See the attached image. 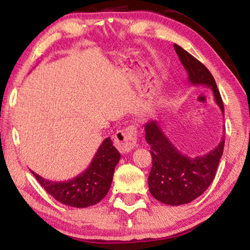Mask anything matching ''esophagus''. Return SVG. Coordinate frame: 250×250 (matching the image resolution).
Returning a JSON list of instances; mask_svg holds the SVG:
<instances>
[{
  "label": "esophagus",
  "instance_id": "1",
  "mask_svg": "<svg viewBox=\"0 0 250 250\" xmlns=\"http://www.w3.org/2000/svg\"><path fill=\"white\" fill-rule=\"evenodd\" d=\"M137 140V128L134 125H129L126 128L118 130L115 134V146L121 153H128L132 150Z\"/></svg>",
  "mask_w": 250,
  "mask_h": 250
}]
</instances>
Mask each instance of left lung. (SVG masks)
<instances>
[{
	"instance_id": "1",
	"label": "left lung",
	"mask_w": 250,
	"mask_h": 250,
	"mask_svg": "<svg viewBox=\"0 0 250 250\" xmlns=\"http://www.w3.org/2000/svg\"><path fill=\"white\" fill-rule=\"evenodd\" d=\"M174 49L188 71L189 83L209 87L224 115L222 97L210 71L181 46L174 44ZM145 130L152 155V168L147 177L151 195L164 204L174 206L188 204L201 196L216 174L225 145L224 138L214 150L192 159L176 149L158 121H149L146 124Z\"/></svg>"
}]
</instances>
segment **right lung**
I'll return each instance as SVG.
<instances>
[{
	"instance_id": "obj_1",
	"label": "right lung",
	"mask_w": 250,
	"mask_h": 250,
	"mask_svg": "<svg viewBox=\"0 0 250 250\" xmlns=\"http://www.w3.org/2000/svg\"><path fill=\"white\" fill-rule=\"evenodd\" d=\"M120 153L110 138L104 139L89 167L82 174L62 182H53L33 172L45 191L62 204L83 208L99 203L107 195Z\"/></svg>"
}]
</instances>
